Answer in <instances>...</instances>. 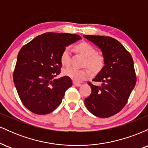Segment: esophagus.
I'll return each mask as SVG.
<instances>
[{
    "label": "esophagus",
    "instance_id": "1",
    "mask_svg": "<svg viewBox=\"0 0 148 148\" xmlns=\"http://www.w3.org/2000/svg\"><path fill=\"white\" fill-rule=\"evenodd\" d=\"M73 84H74L75 86H76V87H79V86H81V84H80V83L75 82V81H74V82H73Z\"/></svg>",
    "mask_w": 148,
    "mask_h": 148
}]
</instances>
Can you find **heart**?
Segmentation results:
<instances>
[{
    "label": "heart",
    "mask_w": 148,
    "mask_h": 148,
    "mask_svg": "<svg viewBox=\"0 0 148 148\" xmlns=\"http://www.w3.org/2000/svg\"><path fill=\"white\" fill-rule=\"evenodd\" d=\"M76 49L82 56L86 58V64L93 72H99L103 65V58L102 56L95 53V49L89 43L86 42H81L76 46ZM60 62L63 65L68 66L70 63V48L66 47L63 49L60 55ZM63 74L70 78L75 82H80L91 75L88 69H79L74 67H69L63 71Z\"/></svg>",
    "instance_id": "obj_1"
}]
</instances>
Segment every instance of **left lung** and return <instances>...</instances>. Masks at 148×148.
Instances as JSON below:
<instances>
[{
    "mask_svg": "<svg viewBox=\"0 0 148 148\" xmlns=\"http://www.w3.org/2000/svg\"><path fill=\"white\" fill-rule=\"evenodd\" d=\"M101 50L104 66L92 79L101 85L89 83L92 92L85 105L92 114L108 118L126 105L136 83L134 61L131 54L115 39L100 35H84Z\"/></svg>",
    "mask_w": 148,
    "mask_h": 148,
    "instance_id": "1",
    "label": "left lung"
}]
</instances>
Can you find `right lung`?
Returning a JSON list of instances; mask_svg holds the SVG:
<instances>
[{"mask_svg": "<svg viewBox=\"0 0 148 148\" xmlns=\"http://www.w3.org/2000/svg\"><path fill=\"white\" fill-rule=\"evenodd\" d=\"M81 39L74 34L47 33L21 49L13 80L22 103L29 111L48 114L60 104L65 91L72 86L67 76L55 79L62 67L61 53Z\"/></svg>", "mask_w": 148, "mask_h": 148, "instance_id": "obj_1", "label": "right lung"}]
</instances>
